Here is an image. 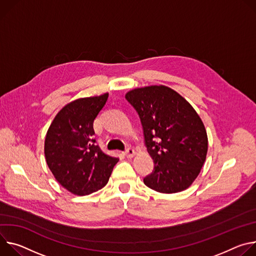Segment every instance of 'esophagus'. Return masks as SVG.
Segmentation results:
<instances>
[{
    "label": "esophagus",
    "mask_w": 256,
    "mask_h": 256,
    "mask_svg": "<svg viewBox=\"0 0 256 256\" xmlns=\"http://www.w3.org/2000/svg\"><path fill=\"white\" fill-rule=\"evenodd\" d=\"M124 154H125V156H127V158H132V156L135 154V152H134L133 148H128L124 152Z\"/></svg>",
    "instance_id": "esophagus-1"
}]
</instances>
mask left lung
Returning <instances> with one entry per match:
<instances>
[{
  "label": "left lung",
  "mask_w": 256,
  "mask_h": 256,
  "mask_svg": "<svg viewBox=\"0 0 256 256\" xmlns=\"http://www.w3.org/2000/svg\"><path fill=\"white\" fill-rule=\"evenodd\" d=\"M125 98L138 112L154 164L144 184L160 193L187 189L200 173L208 154L200 117L183 96L164 85L135 88Z\"/></svg>",
  "instance_id": "8db88e82"
}]
</instances>
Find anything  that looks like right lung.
Listing matches in <instances>:
<instances>
[{"label": "right lung", "mask_w": 256, "mask_h": 256, "mask_svg": "<svg viewBox=\"0 0 256 256\" xmlns=\"http://www.w3.org/2000/svg\"><path fill=\"white\" fill-rule=\"evenodd\" d=\"M108 94L83 98L66 104L52 120L44 140V156L50 172L75 195L102 189L119 158L106 154L94 139V122Z\"/></svg>", "instance_id": "right-lung-1"}]
</instances>
